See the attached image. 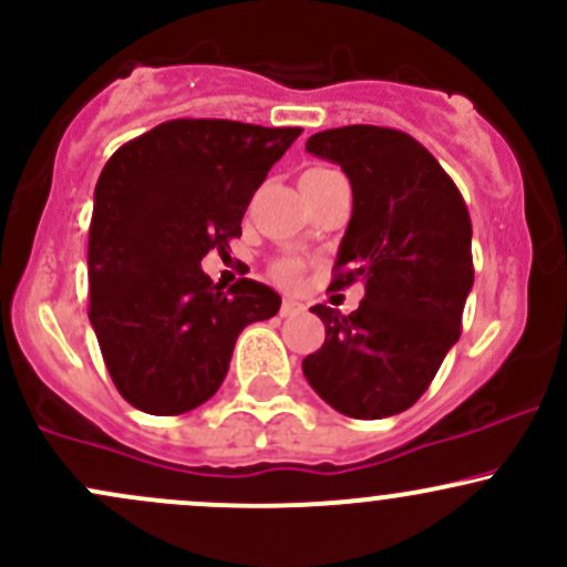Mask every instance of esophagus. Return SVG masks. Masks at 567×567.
Segmentation results:
<instances>
[{"instance_id": "obj_1", "label": "esophagus", "mask_w": 567, "mask_h": 567, "mask_svg": "<svg viewBox=\"0 0 567 567\" xmlns=\"http://www.w3.org/2000/svg\"><path fill=\"white\" fill-rule=\"evenodd\" d=\"M301 312H303V303L293 301V299H285L282 309H279V315H282V318H296V315H301Z\"/></svg>"}]
</instances>
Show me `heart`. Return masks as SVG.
Returning a JSON list of instances; mask_svg holds the SVG:
<instances>
[{"label":"heart","mask_w":567,"mask_h":567,"mask_svg":"<svg viewBox=\"0 0 567 567\" xmlns=\"http://www.w3.org/2000/svg\"><path fill=\"white\" fill-rule=\"evenodd\" d=\"M331 174H337V171L309 168L307 174L301 176V184L318 182V178L331 176ZM274 279H277V282H282V285H296L301 279V264H299V260H279V264H274Z\"/></svg>","instance_id":"b5f03b06"}]
</instances>
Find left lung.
I'll list each match as a JSON object with an SVG mask.
<instances>
[{
	"label": "left lung",
	"mask_w": 567,
	"mask_h": 567,
	"mask_svg": "<svg viewBox=\"0 0 567 567\" xmlns=\"http://www.w3.org/2000/svg\"><path fill=\"white\" fill-rule=\"evenodd\" d=\"M307 152L353 187L329 290L363 282L367 293L350 315L315 303L326 342L303 359V378L342 415L389 419L419 402L462 333L473 223L454 178L402 130H323Z\"/></svg>",
	"instance_id": "8db88e82"
}]
</instances>
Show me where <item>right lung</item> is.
I'll return each instance as SVG.
<instances>
[{
    "label": "right lung",
    "instance_id": "right-lung-1",
    "mask_svg": "<svg viewBox=\"0 0 567 567\" xmlns=\"http://www.w3.org/2000/svg\"><path fill=\"white\" fill-rule=\"evenodd\" d=\"M301 127L171 118L113 152L89 225V320L116 391L152 415L212 399L244 326L279 312L271 288L212 282L200 260L241 236L271 165Z\"/></svg>",
    "mask_w": 567,
    "mask_h": 567
}]
</instances>
